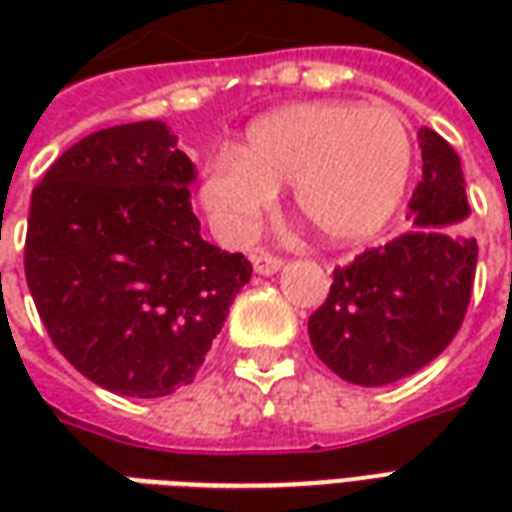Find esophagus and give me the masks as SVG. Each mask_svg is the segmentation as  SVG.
I'll list each match as a JSON object with an SVG mask.
<instances>
[{
    "label": "esophagus",
    "mask_w": 512,
    "mask_h": 512,
    "mask_svg": "<svg viewBox=\"0 0 512 512\" xmlns=\"http://www.w3.org/2000/svg\"><path fill=\"white\" fill-rule=\"evenodd\" d=\"M252 266L260 277H271V274H277L279 268H282V260L274 255H268V252H255L252 255Z\"/></svg>",
    "instance_id": "1"
}]
</instances>
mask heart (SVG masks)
<instances>
[{
  "label": "heart",
  "mask_w": 512,
  "mask_h": 512,
  "mask_svg": "<svg viewBox=\"0 0 512 512\" xmlns=\"http://www.w3.org/2000/svg\"><path fill=\"white\" fill-rule=\"evenodd\" d=\"M414 139L392 106L290 104L257 117L241 150L205 164L200 197L230 244L255 233L279 186H293L304 219L337 246L376 238L406 197Z\"/></svg>",
  "instance_id": "obj_1"
}]
</instances>
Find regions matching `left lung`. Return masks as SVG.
<instances>
[{"instance_id":"obj_1","label":"left lung","mask_w":512,"mask_h":512,"mask_svg":"<svg viewBox=\"0 0 512 512\" xmlns=\"http://www.w3.org/2000/svg\"><path fill=\"white\" fill-rule=\"evenodd\" d=\"M422 180L408 202L411 233L337 268L310 315V343L348 384L386 386L430 365L458 334L472 296L477 241L450 233L469 219L461 158L419 128Z\"/></svg>"}]
</instances>
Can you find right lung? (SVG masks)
Wrapping results in <instances>:
<instances>
[{"label": "right lung", "mask_w": 512, "mask_h": 512, "mask_svg": "<svg viewBox=\"0 0 512 512\" xmlns=\"http://www.w3.org/2000/svg\"><path fill=\"white\" fill-rule=\"evenodd\" d=\"M194 178L167 123L142 120L84 136L32 191L24 271L40 321L115 395L191 384L252 277L244 255L202 241Z\"/></svg>", "instance_id": "right-lung-1"}]
</instances>
